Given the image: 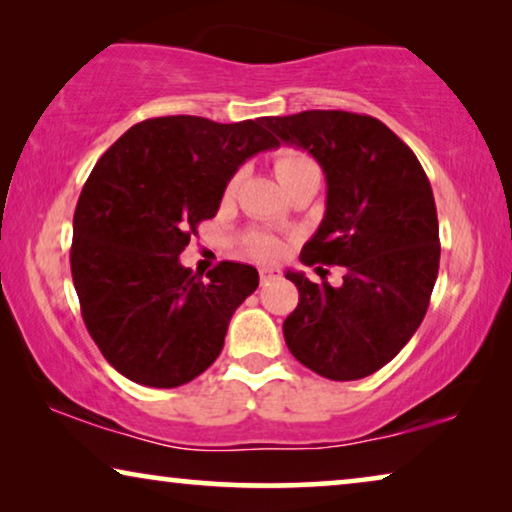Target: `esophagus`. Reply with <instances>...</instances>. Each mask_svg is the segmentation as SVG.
Listing matches in <instances>:
<instances>
[{
	"instance_id": "1",
	"label": "esophagus",
	"mask_w": 512,
	"mask_h": 512,
	"mask_svg": "<svg viewBox=\"0 0 512 512\" xmlns=\"http://www.w3.org/2000/svg\"><path fill=\"white\" fill-rule=\"evenodd\" d=\"M259 278H262V282L278 280L280 278V269H278V266H262V269H259Z\"/></svg>"
}]
</instances>
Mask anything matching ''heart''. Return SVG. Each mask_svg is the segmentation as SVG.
I'll use <instances>...</instances> for the list:
<instances>
[{"label":"heart","mask_w":512,"mask_h":512,"mask_svg":"<svg viewBox=\"0 0 512 512\" xmlns=\"http://www.w3.org/2000/svg\"><path fill=\"white\" fill-rule=\"evenodd\" d=\"M273 170H276V177L282 183V188H287L289 183L299 181L303 177H310V174H319V165L312 160L308 154H303L299 149H278L276 156H273ZM239 183V174H234L227 183V193H232ZM243 248H246L248 255H253L257 259H278L282 253H285V246L282 241H278L276 236L266 234V232H248L243 236Z\"/></svg>","instance_id":"obj_1"}]
</instances>
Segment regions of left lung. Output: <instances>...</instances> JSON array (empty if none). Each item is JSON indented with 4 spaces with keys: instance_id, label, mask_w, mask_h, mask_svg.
<instances>
[{
    "instance_id": "left-lung-1",
    "label": "left lung",
    "mask_w": 512,
    "mask_h": 512,
    "mask_svg": "<svg viewBox=\"0 0 512 512\" xmlns=\"http://www.w3.org/2000/svg\"><path fill=\"white\" fill-rule=\"evenodd\" d=\"M264 124L326 174V213L301 262L345 266L340 287L287 271L299 305L282 324L285 342L317 375L363 379L398 356L430 305L441 255L432 186L414 151L370 114L308 110Z\"/></svg>"
}]
</instances>
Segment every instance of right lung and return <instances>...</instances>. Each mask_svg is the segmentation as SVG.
Returning a JSON list of instances; mask_svg holds the SVG:
<instances>
[{
  "mask_svg": "<svg viewBox=\"0 0 512 512\" xmlns=\"http://www.w3.org/2000/svg\"><path fill=\"white\" fill-rule=\"evenodd\" d=\"M262 124L190 114L140 121L82 188L71 246L82 319L105 361L135 384L174 388L202 375L259 285L255 266L220 262L202 280L179 255L218 213L239 165L278 147Z\"/></svg>",
  "mask_w": 512,
  "mask_h": 512,
  "instance_id": "obj_1",
  "label": "right lung"
}]
</instances>
